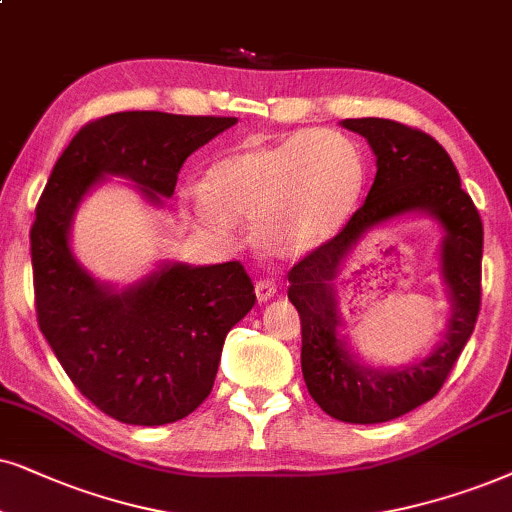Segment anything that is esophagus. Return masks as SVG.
<instances>
[{
	"label": "esophagus",
	"mask_w": 512,
	"mask_h": 512,
	"mask_svg": "<svg viewBox=\"0 0 512 512\" xmlns=\"http://www.w3.org/2000/svg\"><path fill=\"white\" fill-rule=\"evenodd\" d=\"M255 295H257V302H269L271 297L276 295V283L269 281V278H260V281L255 283Z\"/></svg>",
	"instance_id": "34e87169"
}]
</instances>
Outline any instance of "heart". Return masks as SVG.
<instances>
[{
	"label": "heart",
	"instance_id": "heart-1",
	"mask_svg": "<svg viewBox=\"0 0 512 512\" xmlns=\"http://www.w3.org/2000/svg\"><path fill=\"white\" fill-rule=\"evenodd\" d=\"M364 158L347 134L312 129L276 144H245L205 172L186 208L212 234L250 219L252 241L274 257H302L331 241L357 205Z\"/></svg>",
	"mask_w": 512,
	"mask_h": 512
}]
</instances>
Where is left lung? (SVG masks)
Masks as SVG:
<instances>
[{"mask_svg": "<svg viewBox=\"0 0 512 512\" xmlns=\"http://www.w3.org/2000/svg\"><path fill=\"white\" fill-rule=\"evenodd\" d=\"M368 141L375 179L338 236L290 269L288 300L302 321V375L312 399L342 423H387L430 401L461 357L480 312L482 219L456 165L430 134L383 118L342 120ZM425 214L443 229L438 261L452 314L428 358L399 369L366 365L341 328L334 278L368 230Z\"/></svg>", "mask_w": 512, "mask_h": 512, "instance_id": "left-lung-1", "label": "left lung"}]
</instances>
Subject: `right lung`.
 <instances>
[{
    "label": "right lung",
    "instance_id": "obj_1",
    "mask_svg": "<svg viewBox=\"0 0 512 512\" xmlns=\"http://www.w3.org/2000/svg\"><path fill=\"white\" fill-rule=\"evenodd\" d=\"M236 118L127 111L89 122L56 160L30 229L40 331L96 409L127 425H165L208 397L224 338L255 304L238 262H163L127 286L77 262V210L108 177L132 181L153 208L172 198L193 151Z\"/></svg>",
    "mask_w": 512,
    "mask_h": 512
}]
</instances>
